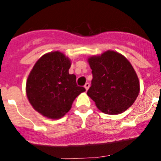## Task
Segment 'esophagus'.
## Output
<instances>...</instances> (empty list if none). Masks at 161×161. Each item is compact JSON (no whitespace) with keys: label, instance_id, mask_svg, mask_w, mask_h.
I'll return each instance as SVG.
<instances>
[{"label":"esophagus","instance_id":"obj_1","mask_svg":"<svg viewBox=\"0 0 161 161\" xmlns=\"http://www.w3.org/2000/svg\"><path fill=\"white\" fill-rule=\"evenodd\" d=\"M89 86H90V85H89V83H85V89H86V90H88V89H89Z\"/></svg>","mask_w":161,"mask_h":161}]
</instances>
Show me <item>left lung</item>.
<instances>
[{
    "label": "left lung",
    "instance_id": "1",
    "mask_svg": "<svg viewBox=\"0 0 161 161\" xmlns=\"http://www.w3.org/2000/svg\"><path fill=\"white\" fill-rule=\"evenodd\" d=\"M88 62L93 80L87 95L101 111L119 114L133 105L139 93V81L126 57L109 50L91 56Z\"/></svg>",
    "mask_w": 161,
    "mask_h": 161
}]
</instances>
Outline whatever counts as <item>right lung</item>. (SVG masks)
I'll list each match as a JSON object with an SVG mask.
<instances>
[{"instance_id":"obj_1","label":"right lung","mask_w":161,"mask_h":161,"mask_svg":"<svg viewBox=\"0 0 161 161\" xmlns=\"http://www.w3.org/2000/svg\"><path fill=\"white\" fill-rule=\"evenodd\" d=\"M71 60L64 54L52 52L35 63L26 81V95L33 108L44 117L58 119L72 107L76 97L85 92L77 86L76 76L69 74Z\"/></svg>"}]
</instances>
